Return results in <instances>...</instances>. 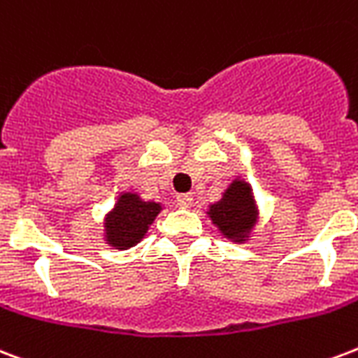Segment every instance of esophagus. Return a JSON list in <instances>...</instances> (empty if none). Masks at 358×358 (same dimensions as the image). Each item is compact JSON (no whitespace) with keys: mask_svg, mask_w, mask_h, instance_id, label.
Segmentation results:
<instances>
[{"mask_svg":"<svg viewBox=\"0 0 358 358\" xmlns=\"http://www.w3.org/2000/svg\"><path fill=\"white\" fill-rule=\"evenodd\" d=\"M176 203H178V206H182V208H189L191 204H193V195H191V193H182V195L176 197Z\"/></svg>","mask_w":358,"mask_h":358,"instance_id":"obj_1","label":"esophagus"}]
</instances>
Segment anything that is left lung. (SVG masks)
Listing matches in <instances>:
<instances>
[{
    "mask_svg": "<svg viewBox=\"0 0 358 358\" xmlns=\"http://www.w3.org/2000/svg\"><path fill=\"white\" fill-rule=\"evenodd\" d=\"M206 214L225 238L236 244H244L245 240H250L259 220L252 185L245 180L234 178L233 184L223 191L222 199L210 204Z\"/></svg>",
    "mask_w": 358,
    "mask_h": 358,
    "instance_id": "left-lung-1",
    "label": "left lung"
}]
</instances>
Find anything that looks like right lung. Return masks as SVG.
I'll use <instances>...</instances> for the list:
<instances>
[{"mask_svg":"<svg viewBox=\"0 0 358 358\" xmlns=\"http://www.w3.org/2000/svg\"><path fill=\"white\" fill-rule=\"evenodd\" d=\"M163 204L144 201L138 193H120L114 208L105 215V242L114 250H129L146 236Z\"/></svg>","mask_w":358,"mask_h":358,"instance_id":"right-lung-1","label":"right lung"}]
</instances>
